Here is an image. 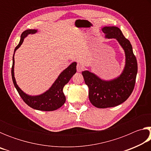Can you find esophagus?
<instances>
[{"mask_svg": "<svg viewBox=\"0 0 151 151\" xmlns=\"http://www.w3.org/2000/svg\"><path fill=\"white\" fill-rule=\"evenodd\" d=\"M76 70H77L78 72L80 73L84 70V66L81 64H78L77 66H76Z\"/></svg>", "mask_w": 151, "mask_h": 151, "instance_id": "obj_1", "label": "esophagus"}]
</instances>
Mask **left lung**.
Listing matches in <instances>:
<instances>
[{
	"mask_svg": "<svg viewBox=\"0 0 151 151\" xmlns=\"http://www.w3.org/2000/svg\"><path fill=\"white\" fill-rule=\"evenodd\" d=\"M102 31L106 39H115L125 54V65L122 73L111 80L101 79L89 70L82 72L86 85L88 86L89 100L99 109L114 107L127 100L133 91L137 74V61L131 42L124 37L117 27H104Z\"/></svg>",
	"mask_w": 151,
	"mask_h": 151,
	"instance_id": "left-lung-1",
	"label": "left lung"
}]
</instances>
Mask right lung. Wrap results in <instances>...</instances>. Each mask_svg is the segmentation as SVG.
<instances>
[{
    "instance_id": "1",
    "label": "right lung",
    "mask_w": 151,
    "mask_h": 151,
    "mask_svg": "<svg viewBox=\"0 0 151 151\" xmlns=\"http://www.w3.org/2000/svg\"><path fill=\"white\" fill-rule=\"evenodd\" d=\"M37 32V30L36 29H28L24 30L20 36V42L15 48L13 57H12V66L11 70L12 78L14 85L19 95L27 105L32 109L39 110V111H52L59 109L65 103L66 97L63 93V88L66 84L68 83L72 76L76 73V63H72L66 69L64 70L58 76V78L56 79V81L49 89L45 92L44 93L35 96L29 95L25 93L18 86L16 80H15L14 73V53L18 48L21 46L24 41V39L28 35L30 34H35Z\"/></svg>"
}]
</instances>
